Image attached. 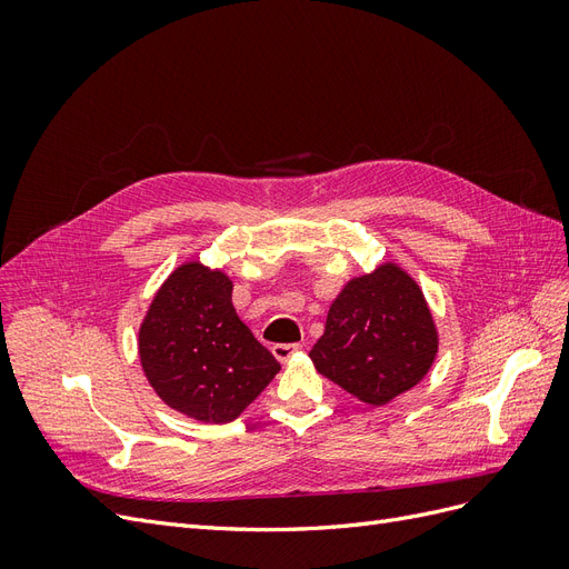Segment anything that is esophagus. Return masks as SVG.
<instances>
[{"mask_svg": "<svg viewBox=\"0 0 569 569\" xmlns=\"http://www.w3.org/2000/svg\"><path fill=\"white\" fill-rule=\"evenodd\" d=\"M270 351L280 360V363H284V360H289L291 356L301 351V343H272Z\"/></svg>", "mask_w": 569, "mask_h": 569, "instance_id": "obj_1", "label": "esophagus"}]
</instances>
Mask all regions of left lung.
<instances>
[{"instance_id":"obj_1","label":"left lung","mask_w":569,"mask_h":569,"mask_svg":"<svg viewBox=\"0 0 569 569\" xmlns=\"http://www.w3.org/2000/svg\"><path fill=\"white\" fill-rule=\"evenodd\" d=\"M437 347L420 287L387 263L341 289L311 358L327 380L360 401L382 406L422 380Z\"/></svg>"}]
</instances>
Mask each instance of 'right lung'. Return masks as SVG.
<instances>
[{"label": "right lung", "instance_id": "add662e5", "mask_svg": "<svg viewBox=\"0 0 569 569\" xmlns=\"http://www.w3.org/2000/svg\"><path fill=\"white\" fill-rule=\"evenodd\" d=\"M140 360L170 408L216 425L234 420L280 370L239 320L228 274L201 263L180 266L153 297Z\"/></svg>", "mask_w": 569, "mask_h": 569}]
</instances>
